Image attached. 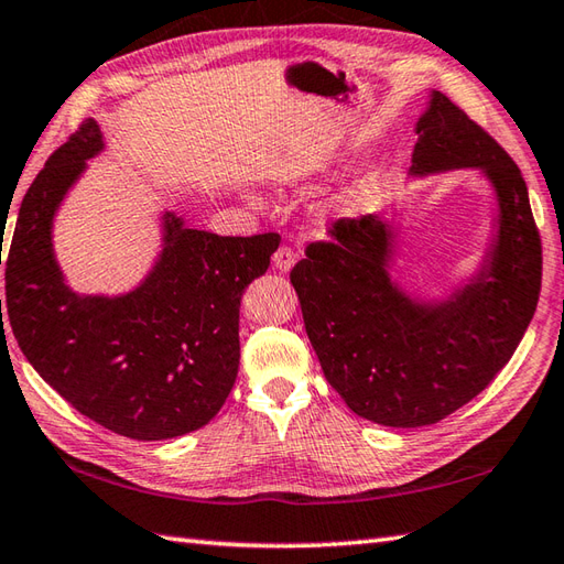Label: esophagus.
Returning a JSON list of instances; mask_svg holds the SVG:
<instances>
[{
  "mask_svg": "<svg viewBox=\"0 0 564 564\" xmlns=\"http://www.w3.org/2000/svg\"><path fill=\"white\" fill-rule=\"evenodd\" d=\"M272 262H274V268H278L280 272H290L292 268H294V262H296V253H294V248H290V246H282L278 253L272 256Z\"/></svg>",
  "mask_w": 564,
  "mask_h": 564,
  "instance_id": "34e87169",
  "label": "esophagus"
}]
</instances>
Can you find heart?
<instances>
[{"instance_id":"1","label":"heart","mask_w":564,"mask_h":564,"mask_svg":"<svg viewBox=\"0 0 564 564\" xmlns=\"http://www.w3.org/2000/svg\"><path fill=\"white\" fill-rule=\"evenodd\" d=\"M330 166H335V161H323V164H314V166H302L299 171H294V181H304L311 178L314 173H323L328 171ZM369 181H357L355 185H349L347 191H343L340 195H335L330 203H325L321 207V219L323 221H343V219H355L361 215L365 209L367 199H369ZM250 205H260L258 197H248Z\"/></svg>"}]
</instances>
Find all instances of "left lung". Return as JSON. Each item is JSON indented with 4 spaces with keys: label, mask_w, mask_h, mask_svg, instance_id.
Listing matches in <instances>:
<instances>
[{
    "label": "left lung",
    "mask_w": 564,
    "mask_h": 564,
    "mask_svg": "<svg viewBox=\"0 0 564 564\" xmlns=\"http://www.w3.org/2000/svg\"><path fill=\"white\" fill-rule=\"evenodd\" d=\"M410 176L475 169L495 193L492 239L444 299L408 292L391 270L400 234L383 215L335 221L290 280L325 379L347 408L383 427L452 415L514 355L541 292V236L519 166L440 91L415 122Z\"/></svg>",
    "instance_id": "1"
}]
</instances>
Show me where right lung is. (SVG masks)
<instances>
[{"label":"right lung","instance_id":"obj_1","mask_svg":"<svg viewBox=\"0 0 564 564\" xmlns=\"http://www.w3.org/2000/svg\"><path fill=\"white\" fill-rule=\"evenodd\" d=\"M104 147L98 122L84 120L23 195L4 272L9 323L31 367L82 415L130 440H173L205 427L229 398L241 296L280 236H217L166 209L140 284L112 296L74 292L53 221Z\"/></svg>","mask_w":564,"mask_h":564}]
</instances>
